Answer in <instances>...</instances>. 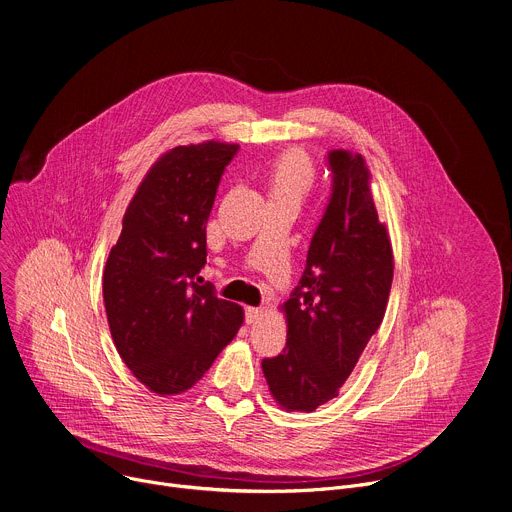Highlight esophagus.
Listing matches in <instances>:
<instances>
[{
	"label": "esophagus",
	"instance_id": "1",
	"mask_svg": "<svg viewBox=\"0 0 512 512\" xmlns=\"http://www.w3.org/2000/svg\"><path fill=\"white\" fill-rule=\"evenodd\" d=\"M261 316H263V312L259 308H247L245 310V322L247 324H257L261 320Z\"/></svg>",
	"mask_w": 512,
	"mask_h": 512
}]
</instances>
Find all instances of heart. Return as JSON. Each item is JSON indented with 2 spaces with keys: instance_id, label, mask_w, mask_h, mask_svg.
<instances>
[{
  "instance_id": "b5f03b06",
  "label": "heart",
  "mask_w": 512,
  "mask_h": 512,
  "mask_svg": "<svg viewBox=\"0 0 512 512\" xmlns=\"http://www.w3.org/2000/svg\"><path fill=\"white\" fill-rule=\"evenodd\" d=\"M316 178V166L304 150H289L281 154L267 172L271 198L300 202L310 192Z\"/></svg>"
}]
</instances>
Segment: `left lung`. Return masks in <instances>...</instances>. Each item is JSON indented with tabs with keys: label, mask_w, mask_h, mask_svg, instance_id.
<instances>
[{
	"label": "left lung",
	"mask_w": 512,
	"mask_h": 512,
	"mask_svg": "<svg viewBox=\"0 0 512 512\" xmlns=\"http://www.w3.org/2000/svg\"><path fill=\"white\" fill-rule=\"evenodd\" d=\"M332 194L312 237L306 269L281 306L287 340L263 358L269 391L287 411H314L340 387L379 330L393 281V249L360 154L328 152Z\"/></svg>",
	"instance_id": "left-lung-1"
}]
</instances>
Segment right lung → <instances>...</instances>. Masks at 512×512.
Wrapping results in <instances>:
<instances>
[{
	"instance_id": "1",
	"label": "right lung",
	"mask_w": 512,
	"mask_h": 512,
	"mask_svg": "<svg viewBox=\"0 0 512 512\" xmlns=\"http://www.w3.org/2000/svg\"><path fill=\"white\" fill-rule=\"evenodd\" d=\"M237 143L178 145L145 174L131 198L105 273L103 300L113 342L150 391L196 385L239 332L241 306L202 283L206 221Z\"/></svg>"
}]
</instances>
